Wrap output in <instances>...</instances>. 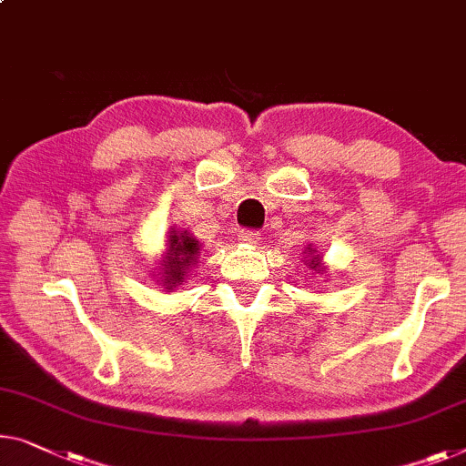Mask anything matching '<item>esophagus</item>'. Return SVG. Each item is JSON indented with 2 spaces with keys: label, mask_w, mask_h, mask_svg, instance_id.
<instances>
[{
  "label": "esophagus",
  "mask_w": 466,
  "mask_h": 466,
  "mask_svg": "<svg viewBox=\"0 0 466 466\" xmlns=\"http://www.w3.org/2000/svg\"><path fill=\"white\" fill-rule=\"evenodd\" d=\"M238 240L247 242V245H257V242H259V232L251 230V228H245V230H240Z\"/></svg>",
  "instance_id": "1"
}]
</instances>
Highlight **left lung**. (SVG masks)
I'll use <instances>...</instances> for the list:
<instances>
[{
	"instance_id": "left-lung-1",
	"label": "left lung",
	"mask_w": 466,
	"mask_h": 466,
	"mask_svg": "<svg viewBox=\"0 0 466 466\" xmlns=\"http://www.w3.org/2000/svg\"><path fill=\"white\" fill-rule=\"evenodd\" d=\"M309 266H311V269H316V272H318V269H320V263H318V257H311Z\"/></svg>"
}]
</instances>
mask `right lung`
Returning a JSON list of instances; mask_svg holds the SVG:
<instances>
[{
  "instance_id": "right-lung-1",
  "label": "right lung",
  "mask_w": 466,
  "mask_h": 466,
  "mask_svg": "<svg viewBox=\"0 0 466 466\" xmlns=\"http://www.w3.org/2000/svg\"><path fill=\"white\" fill-rule=\"evenodd\" d=\"M198 240L190 238V234H171L169 238V253H167L165 261V282L167 289L177 287L184 282V276L188 272V268L197 261Z\"/></svg>"
}]
</instances>
